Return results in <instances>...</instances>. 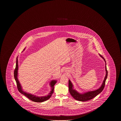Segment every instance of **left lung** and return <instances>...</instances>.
Wrapping results in <instances>:
<instances>
[{
  "label": "left lung",
  "instance_id": "8db88e82",
  "mask_svg": "<svg viewBox=\"0 0 121 121\" xmlns=\"http://www.w3.org/2000/svg\"><path fill=\"white\" fill-rule=\"evenodd\" d=\"M99 56L103 59V60H104L105 62V71L106 73V75L105 76L104 80L103 81V83H102L100 87L98 89L93 91H88L83 94H80L76 91L75 89H73V85L70 81L69 80L68 83H69V93L76 100L78 101H83V102L88 101L89 100L93 99L94 97H95L99 93H101L104 89L105 87V81L108 76V71H107V67H106V61L105 60V59L101 55L99 54Z\"/></svg>",
  "mask_w": 121,
  "mask_h": 121
}]
</instances>
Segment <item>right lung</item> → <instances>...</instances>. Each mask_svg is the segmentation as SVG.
Segmentation results:
<instances>
[{
  "label": "right lung",
  "instance_id": "right-lung-1",
  "mask_svg": "<svg viewBox=\"0 0 121 121\" xmlns=\"http://www.w3.org/2000/svg\"><path fill=\"white\" fill-rule=\"evenodd\" d=\"M25 49H24V51ZM18 57L16 58V68L14 70V76L15 79L16 81V84H17V86L18 88V91L20 92V93H22L23 95H25L26 97H27L28 98L31 100L35 102H38V103H41L43 102L46 101L49 99L50 97L52 96V94L54 92V86L55 85L56 83V80H53L50 83V86L52 87V90L50 91V93L47 96H42V97H38L36 96L35 95H33L32 94L30 93H27L25 91H23L22 89V87L20 84L19 81H18Z\"/></svg>",
  "mask_w": 121,
  "mask_h": 121
}]
</instances>
